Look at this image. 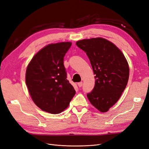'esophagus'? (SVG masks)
<instances>
[{
  "label": "esophagus",
  "instance_id": "esophagus-1",
  "mask_svg": "<svg viewBox=\"0 0 149 149\" xmlns=\"http://www.w3.org/2000/svg\"><path fill=\"white\" fill-rule=\"evenodd\" d=\"M82 85H83V82H82V81L79 82V83H78V86H79V87H81V86H82Z\"/></svg>",
  "mask_w": 149,
  "mask_h": 149
}]
</instances>
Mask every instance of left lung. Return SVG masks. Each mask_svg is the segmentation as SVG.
I'll list each match as a JSON object with an SVG mask.
<instances>
[{
	"instance_id": "1",
	"label": "left lung",
	"mask_w": 149,
	"mask_h": 149,
	"mask_svg": "<svg viewBox=\"0 0 149 149\" xmlns=\"http://www.w3.org/2000/svg\"><path fill=\"white\" fill-rule=\"evenodd\" d=\"M88 57L95 85L87 94L92 105L101 112L116 103L127 85L129 66L122 52L113 43L100 37L76 42Z\"/></svg>"
}]
</instances>
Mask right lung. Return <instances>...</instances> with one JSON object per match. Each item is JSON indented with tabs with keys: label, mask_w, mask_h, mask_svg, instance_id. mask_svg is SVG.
Wrapping results in <instances>:
<instances>
[{
	"label": "right lung",
	"mask_w": 149,
	"mask_h": 149,
	"mask_svg": "<svg viewBox=\"0 0 149 149\" xmlns=\"http://www.w3.org/2000/svg\"><path fill=\"white\" fill-rule=\"evenodd\" d=\"M71 45V42L49 44L40 49L27 66L26 85L33 101L43 111L61 113L75 94L64 65V57Z\"/></svg>",
	"instance_id": "add662e5"
}]
</instances>
